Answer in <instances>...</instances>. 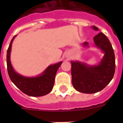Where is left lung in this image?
<instances>
[{"label": "left lung", "mask_w": 123, "mask_h": 123, "mask_svg": "<svg viewBox=\"0 0 123 123\" xmlns=\"http://www.w3.org/2000/svg\"><path fill=\"white\" fill-rule=\"evenodd\" d=\"M92 28L98 31V28ZM95 45L105 55L98 65L90 66L78 61H71L72 84L76 91L85 94H93L102 91L110 83L115 71V56L112 45L106 36L100 32L94 37ZM84 47L89 43L84 42Z\"/></svg>", "instance_id": "obj_1"}]
</instances>
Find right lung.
<instances>
[{
  "instance_id": "obj_1",
  "label": "right lung",
  "mask_w": 123,
  "mask_h": 123,
  "mask_svg": "<svg viewBox=\"0 0 123 123\" xmlns=\"http://www.w3.org/2000/svg\"><path fill=\"white\" fill-rule=\"evenodd\" d=\"M16 36L10 42L6 53V65L8 76L11 81L25 94L32 97H41L47 95L53 89L56 71L62 62L49 66L45 71L36 77H25L16 73L10 62V52L12 44Z\"/></svg>"
}]
</instances>
